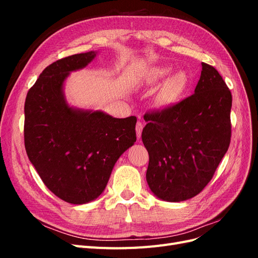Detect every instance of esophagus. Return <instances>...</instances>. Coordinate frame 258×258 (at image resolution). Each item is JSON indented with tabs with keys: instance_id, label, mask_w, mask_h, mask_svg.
Segmentation results:
<instances>
[{
	"instance_id": "obj_1",
	"label": "esophagus",
	"mask_w": 258,
	"mask_h": 258,
	"mask_svg": "<svg viewBox=\"0 0 258 258\" xmlns=\"http://www.w3.org/2000/svg\"><path fill=\"white\" fill-rule=\"evenodd\" d=\"M142 130H143V122L138 121L137 126H136V132H137V137L140 138L142 135Z\"/></svg>"
}]
</instances>
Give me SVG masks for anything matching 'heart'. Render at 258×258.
<instances>
[{
  "label": "heart",
  "mask_w": 258,
  "mask_h": 258,
  "mask_svg": "<svg viewBox=\"0 0 258 258\" xmlns=\"http://www.w3.org/2000/svg\"><path fill=\"white\" fill-rule=\"evenodd\" d=\"M171 71H172V68L169 66H161V67H156L152 68L147 73V82L148 83H156L162 79L167 77ZM187 85V76L184 72H177L174 75H172L168 80L165 89L162 91V98L166 101H173L176 98L182 95L184 92Z\"/></svg>",
  "instance_id": "b5f03b06"
}]
</instances>
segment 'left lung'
I'll list each match as a JSON object with an SVG mask.
<instances>
[{
	"instance_id": "1",
	"label": "left lung",
	"mask_w": 258,
	"mask_h": 258,
	"mask_svg": "<svg viewBox=\"0 0 258 258\" xmlns=\"http://www.w3.org/2000/svg\"><path fill=\"white\" fill-rule=\"evenodd\" d=\"M201 66L194 95L144 115L142 141L150 155L146 181L155 196L165 201L198 195L230 144L231 92L213 67Z\"/></svg>"
}]
</instances>
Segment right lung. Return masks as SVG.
<instances>
[{
	"label": "right lung",
	"mask_w": 258,
	"mask_h": 258,
	"mask_svg": "<svg viewBox=\"0 0 258 258\" xmlns=\"http://www.w3.org/2000/svg\"><path fill=\"white\" fill-rule=\"evenodd\" d=\"M97 53L91 50L53 62L28 91L25 103L29 160L47 188L72 205L96 200L116 161L137 141V117L115 118L68 103L66 80Z\"/></svg>",
	"instance_id": "right-lung-1"
}]
</instances>
